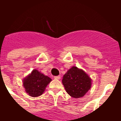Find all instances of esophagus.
Listing matches in <instances>:
<instances>
[{"label":"esophagus","instance_id":"1","mask_svg":"<svg viewBox=\"0 0 121 121\" xmlns=\"http://www.w3.org/2000/svg\"><path fill=\"white\" fill-rule=\"evenodd\" d=\"M54 78L55 79H60V76H54Z\"/></svg>","mask_w":121,"mask_h":121}]
</instances>
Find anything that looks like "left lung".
Listing matches in <instances>:
<instances>
[{"label":"left lung","mask_w":121,"mask_h":121,"mask_svg":"<svg viewBox=\"0 0 121 121\" xmlns=\"http://www.w3.org/2000/svg\"><path fill=\"white\" fill-rule=\"evenodd\" d=\"M62 84L70 96L79 98L90 89L91 79L85 71L73 67L63 76Z\"/></svg>","instance_id":"8db88e82"}]
</instances>
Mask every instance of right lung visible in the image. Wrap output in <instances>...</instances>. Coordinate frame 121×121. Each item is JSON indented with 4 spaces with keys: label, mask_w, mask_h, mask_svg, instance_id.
I'll list each match as a JSON object with an SVG mask.
<instances>
[{
    "label": "right lung",
    "mask_w": 121,
    "mask_h": 121,
    "mask_svg": "<svg viewBox=\"0 0 121 121\" xmlns=\"http://www.w3.org/2000/svg\"><path fill=\"white\" fill-rule=\"evenodd\" d=\"M51 79L37 70H33L31 73L23 79V85L26 92L32 97H37L43 94L46 86Z\"/></svg>",
    "instance_id": "1"
}]
</instances>
